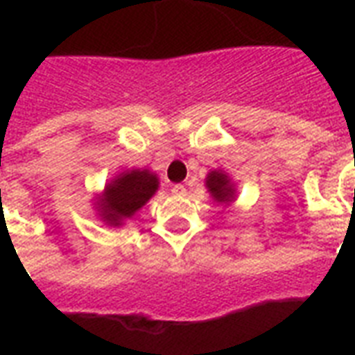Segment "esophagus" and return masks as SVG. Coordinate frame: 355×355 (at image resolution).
Listing matches in <instances>:
<instances>
[{
    "instance_id": "34e87169",
    "label": "esophagus",
    "mask_w": 355,
    "mask_h": 355,
    "mask_svg": "<svg viewBox=\"0 0 355 355\" xmlns=\"http://www.w3.org/2000/svg\"><path fill=\"white\" fill-rule=\"evenodd\" d=\"M171 191L175 195H186V188H184L182 184H177V186H173Z\"/></svg>"
}]
</instances>
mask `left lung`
Masks as SVG:
<instances>
[{"mask_svg": "<svg viewBox=\"0 0 355 355\" xmlns=\"http://www.w3.org/2000/svg\"><path fill=\"white\" fill-rule=\"evenodd\" d=\"M206 186L210 189L211 197L219 202H228L232 199L234 189L230 186V180L225 173L221 171H211L208 177H206Z\"/></svg>", "mask_w": 355, "mask_h": 355, "instance_id": "8db88e82", "label": "left lung"}]
</instances>
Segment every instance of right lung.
<instances>
[{"mask_svg": "<svg viewBox=\"0 0 355 355\" xmlns=\"http://www.w3.org/2000/svg\"><path fill=\"white\" fill-rule=\"evenodd\" d=\"M158 189V178L150 175L147 169L139 171L123 173L112 184L105 189V199L101 200L103 219L110 225L118 227L119 221L130 217L136 210H139Z\"/></svg>", "mask_w": 355, "mask_h": 355, "instance_id": "add662e5", "label": "right lung"}]
</instances>
